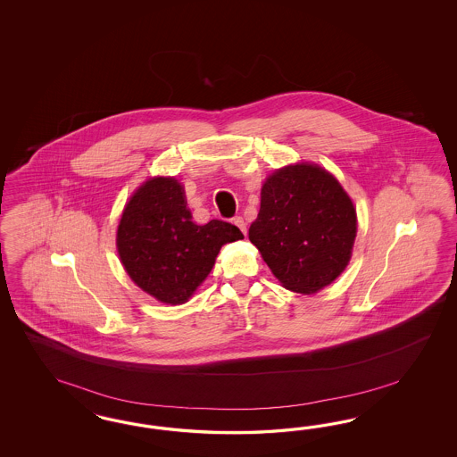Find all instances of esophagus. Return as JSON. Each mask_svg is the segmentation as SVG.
Here are the masks:
<instances>
[{"label":"esophagus","mask_w":457,"mask_h":457,"mask_svg":"<svg viewBox=\"0 0 457 457\" xmlns=\"http://www.w3.org/2000/svg\"><path fill=\"white\" fill-rule=\"evenodd\" d=\"M233 222H235L236 226L246 235V222H245V220L241 218V216H236V218H233Z\"/></svg>","instance_id":"1"}]
</instances>
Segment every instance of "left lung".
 Segmentation results:
<instances>
[{"mask_svg":"<svg viewBox=\"0 0 457 457\" xmlns=\"http://www.w3.org/2000/svg\"><path fill=\"white\" fill-rule=\"evenodd\" d=\"M357 236V211L340 182L317 164L275 170L262 187V206L249 226L279 283L313 295L342 275Z\"/></svg>","mask_w":457,"mask_h":457,"instance_id":"obj_1","label":"left lung"}]
</instances>
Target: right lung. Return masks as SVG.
I'll list each match as a JSON object with an SVG mask.
<instances>
[{"mask_svg": "<svg viewBox=\"0 0 457 457\" xmlns=\"http://www.w3.org/2000/svg\"><path fill=\"white\" fill-rule=\"evenodd\" d=\"M243 237L229 222L195 224L179 182L153 178L125 204L117 251L138 288L162 303L180 304L208 278L222 245Z\"/></svg>", "mask_w": 457, "mask_h": 457, "instance_id": "add662e5", "label": "right lung"}]
</instances>
